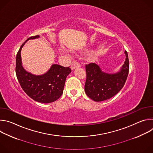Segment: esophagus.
<instances>
[{
  "mask_svg": "<svg viewBox=\"0 0 153 153\" xmlns=\"http://www.w3.org/2000/svg\"><path fill=\"white\" fill-rule=\"evenodd\" d=\"M80 67V65L79 63H78L76 61H73L71 63V68L72 70H74L75 68H79Z\"/></svg>",
  "mask_w": 153,
  "mask_h": 153,
  "instance_id": "esophagus-1",
  "label": "esophagus"
}]
</instances>
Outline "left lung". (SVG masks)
I'll list each match as a JSON object with an SVG mask.
<instances>
[{
  "mask_svg": "<svg viewBox=\"0 0 153 153\" xmlns=\"http://www.w3.org/2000/svg\"><path fill=\"white\" fill-rule=\"evenodd\" d=\"M125 61L120 70L114 74L103 72L99 65L91 63L86 65V79L85 92L96 102L109 99L117 94L123 88L129 73V60L125 51Z\"/></svg>",
  "mask_w": 153,
  "mask_h": 153,
  "instance_id": "8db88e82",
  "label": "left lung"
}]
</instances>
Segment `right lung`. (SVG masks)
Returning <instances> with one entry per match:
<instances>
[{
  "label": "right lung",
  "mask_w": 153,
  "mask_h": 153,
  "mask_svg": "<svg viewBox=\"0 0 153 153\" xmlns=\"http://www.w3.org/2000/svg\"><path fill=\"white\" fill-rule=\"evenodd\" d=\"M39 37V35L30 37L21 45L16 56V73L22 88L30 97L38 102L48 103L61 96L66 78L71 70L57 64L52 65L48 71L42 75H35L25 70L22 62V48L28 40Z\"/></svg>",
  "instance_id": "add662e5"
}]
</instances>
